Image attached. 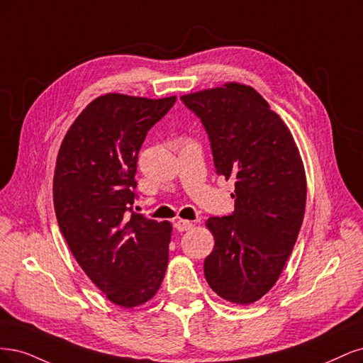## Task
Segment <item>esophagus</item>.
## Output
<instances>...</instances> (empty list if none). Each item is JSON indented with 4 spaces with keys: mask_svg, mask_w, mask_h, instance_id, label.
<instances>
[{
    "mask_svg": "<svg viewBox=\"0 0 363 363\" xmlns=\"http://www.w3.org/2000/svg\"><path fill=\"white\" fill-rule=\"evenodd\" d=\"M174 228H177L179 232H184V230H190L193 228V223L189 220H177V223H174Z\"/></svg>",
    "mask_w": 363,
    "mask_h": 363,
    "instance_id": "1",
    "label": "esophagus"
}]
</instances>
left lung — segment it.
<instances>
[{
	"mask_svg": "<svg viewBox=\"0 0 363 363\" xmlns=\"http://www.w3.org/2000/svg\"><path fill=\"white\" fill-rule=\"evenodd\" d=\"M211 140L217 173L235 182V211L209 217L203 272L217 296L252 305L270 291L294 249L306 208V173L294 137L253 87L232 81L182 95Z\"/></svg>",
	"mask_w": 363,
	"mask_h": 363,
	"instance_id": "8db88e82",
	"label": "left lung"
}]
</instances>
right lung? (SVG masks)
I'll return each instance as SVG.
<instances>
[{
    "instance_id": "1",
    "label": "right lung",
    "mask_w": 363,
    "mask_h": 363,
    "mask_svg": "<svg viewBox=\"0 0 363 363\" xmlns=\"http://www.w3.org/2000/svg\"><path fill=\"white\" fill-rule=\"evenodd\" d=\"M174 101L98 96L69 128L57 155L52 196L58 228L83 272L121 308L145 305L167 270L170 221L128 211L135 197L140 147Z\"/></svg>"
}]
</instances>
